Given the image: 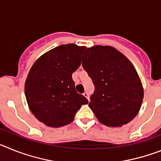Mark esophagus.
Instances as JSON below:
<instances>
[{
  "label": "esophagus",
  "instance_id": "obj_1",
  "mask_svg": "<svg viewBox=\"0 0 161 161\" xmlns=\"http://www.w3.org/2000/svg\"><path fill=\"white\" fill-rule=\"evenodd\" d=\"M84 96H85V97L87 98L88 100L89 101V93H87V92H85V93H84Z\"/></svg>",
  "mask_w": 161,
  "mask_h": 161
}]
</instances>
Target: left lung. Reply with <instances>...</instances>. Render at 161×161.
<instances>
[{"label":"left lung","mask_w":161,"mask_h":161,"mask_svg":"<svg viewBox=\"0 0 161 161\" xmlns=\"http://www.w3.org/2000/svg\"><path fill=\"white\" fill-rule=\"evenodd\" d=\"M82 66L94 85L89 106L99 122L121 126L136 117L143 89L136 68L124 55L109 46L87 48Z\"/></svg>","instance_id":"left-lung-1"}]
</instances>
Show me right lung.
Returning a JSON list of instances; mask_svg holds the SVG:
<instances>
[{"label":"right lung","instance_id":"right-lung-1","mask_svg":"<svg viewBox=\"0 0 161 161\" xmlns=\"http://www.w3.org/2000/svg\"><path fill=\"white\" fill-rule=\"evenodd\" d=\"M85 47L60 45L36 60L25 84L30 109L38 120L52 127H60L73 121L87 98L75 89L72 75L80 66Z\"/></svg>","mask_w":161,"mask_h":161}]
</instances>
